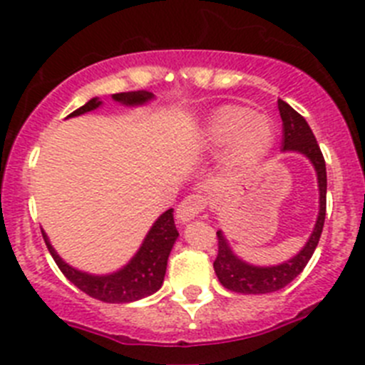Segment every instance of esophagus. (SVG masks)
Wrapping results in <instances>:
<instances>
[{
	"instance_id": "1",
	"label": "esophagus",
	"mask_w": 365,
	"mask_h": 365,
	"mask_svg": "<svg viewBox=\"0 0 365 365\" xmlns=\"http://www.w3.org/2000/svg\"><path fill=\"white\" fill-rule=\"evenodd\" d=\"M207 207V198L203 195H198V192H192V195L185 196L182 200V203L178 205V215L180 222H189V220L196 218L200 212H203V209Z\"/></svg>"
}]
</instances>
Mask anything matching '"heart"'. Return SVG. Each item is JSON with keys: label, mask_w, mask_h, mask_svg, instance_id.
<instances>
[{"label": "heart", "mask_w": 365, "mask_h": 365, "mask_svg": "<svg viewBox=\"0 0 365 365\" xmlns=\"http://www.w3.org/2000/svg\"><path fill=\"white\" fill-rule=\"evenodd\" d=\"M274 142L272 121L264 114H252L244 107H223L207 127L211 149L229 147V162L238 169L260 163Z\"/></svg>", "instance_id": "1"}]
</instances>
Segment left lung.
I'll return each mask as SVG.
<instances>
[{
  "label": "left lung",
  "instance_id": "left-lung-1",
  "mask_svg": "<svg viewBox=\"0 0 365 365\" xmlns=\"http://www.w3.org/2000/svg\"><path fill=\"white\" fill-rule=\"evenodd\" d=\"M278 110H280L282 121H284V142H282L284 150H297V153L305 154L313 162L314 169H317L318 187H320V212H318L313 235H311L309 242L305 244V247L294 256L293 260L274 265V267H255V265L238 260L232 255L231 247L225 242L222 232H216V236H218V255H216V260L212 264L215 265V272L220 284L229 289V291H235V293H274L278 289L291 284L304 271L307 262L311 260V256H313L314 249L318 245V240H320L324 222H326L327 173L324 154H322L317 138H314L313 130L307 125L304 116H300L293 107H289L284 100H278Z\"/></svg>",
  "mask_w": 365,
  "mask_h": 365
}]
</instances>
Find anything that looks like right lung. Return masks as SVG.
<instances>
[{"label":"right lung","instance_id":"add662e5","mask_svg":"<svg viewBox=\"0 0 365 365\" xmlns=\"http://www.w3.org/2000/svg\"><path fill=\"white\" fill-rule=\"evenodd\" d=\"M113 98L125 105H138L150 100L153 93L134 91V93L113 94ZM100 103L101 101H98V98H93L83 107L74 110L71 116H80V114L88 113V110H94ZM176 238H178V231H176L175 218H173V209H169L156 220L140 251L136 252V256L125 267L120 269L114 274H109V277H93V274L76 271V269H72L71 265L65 264L60 256L56 255L52 245L48 244L47 235L43 232V240L47 244L48 252H51L56 265L60 267L65 277L78 289H81L85 294L96 298V300L107 302V304H127V302L140 300V298L156 293L163 284L167 258H169V252L175 245Z\"/></svg>","mask_w":365,"mask_h":365}]
</instances>
